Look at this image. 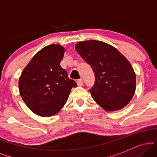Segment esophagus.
Wrapping results in <instances>:
<instances>
[{"label":"esophagus","instance_id":"34e87169","mask_svg":"<svg viewBox=\"0 0 157 157\" xmlns=\"http://www.w3.org/2000/svg\"><path fill=\"white\" fill-rule=\"evenodd\" d=\"M77 85H78L79 86H82V85H83V82H82V79H80V80H77Z\"/></svg>","mask_w":157,"mask_h":157}]
</instances>
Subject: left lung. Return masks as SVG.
<instances>
[{
    "instance_id": "1",
    "label": "left lung",
    "mask_w": 157,
    "mask_h": 157,
    "mask_svg": "<svg viewBox=\"0 0 157 157\" xmlns=\"http://www.w3.org/2000/svg\"><path fill=\"white\" fill-rule=\"evenodd\" d=\"M75 48L94 73V85L89 90L94 101L107 111L127 105L136 90V75L130 62L116 48L102 41L78 42Z\"/></svg>"
}]
</instances>
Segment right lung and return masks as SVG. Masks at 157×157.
<instances>
[{
  "label": "right lung",
  "instance_id": "1",
  "mask_svg": "<svg viewBox=\"0 0 157 157\" xmlns=\"http://www.w3.org/2000/svg\"><path fill=\"white\" fill-rule=\"evenodd\" d=\"M64 53L60 45L45 46L32 57L20 77V94L29 109L38 116L51 117L58 113L71 89L77 86L60 65Z\"/></svg>",
  "mask_w": 157,
  "mask_h": 157
}]
</instances>
